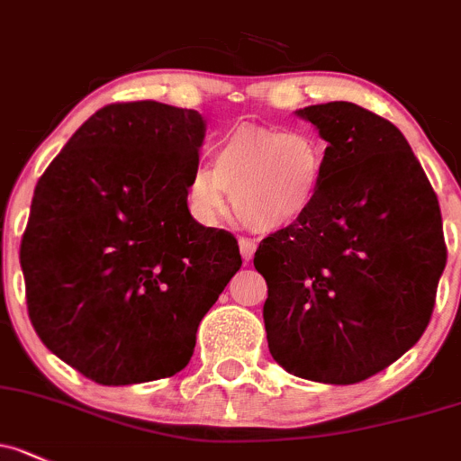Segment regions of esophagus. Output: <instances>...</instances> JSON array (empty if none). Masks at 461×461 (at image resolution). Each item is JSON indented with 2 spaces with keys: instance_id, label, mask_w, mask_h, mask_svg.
<instances>
[{
  "instance_id": "34e87169",
  "label": "esophagus",
  "mask_w": 461,
  "mask_h": 461,
  "mask_svg": "<svg viewBox=\"0 0 461 461\" xmlns=\"http://www.w3.org/2000/svg\"><path fill=\"white\" fill-rule=\"evenodd\" d=\"M239 247H240V256H243V260H251V256H254L256 251V243L251 239H240L239 240Z\"/></svg>"
}]
</instances>
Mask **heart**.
Segmentation results:
<instances>
[{
  "label": "heart",
  "instance_id": "1",
  "mask_svg": "<svg viewBox=\"0 0 461 461\" xmlns=\"http://www.w3.org/2000/svg\"><path fill=\"white\" fill-rule=\"evenodd\" d=\"M327 143L307 128L239 125L218 143L214 169L198 167L187 183V203L203 222L227 214L254 231H278L303 221L322 194Z\"/></svg>",
  "mask_w": 461,
  "mask_h": 461
}]
</instances>
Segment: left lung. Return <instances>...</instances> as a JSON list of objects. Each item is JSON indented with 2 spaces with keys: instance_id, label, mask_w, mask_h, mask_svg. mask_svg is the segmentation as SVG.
<instances>
[{
  "instance_id": "8db88e82",
  "label": "left lung",
  "mask_w": 461,
  "mask_h": 461,
  "mask_svg": "<svg viewBox=\"0 0 461 461\" xmlns=\"http://www.w3.org/2000/svg\"><path fill=\"white\" fill-rule=\"evenodd\" d=\"M327 141L313 210L258 245L269 351L294 375L356 384L429 327L447 265L439 203L404 134L348 101L309 105Z\"/></svg>"
}]
</instances>
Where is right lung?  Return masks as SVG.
<instances>
[{"label": "right lung", "mask_w": 461, "mask_h": 461, "mask_svg": "<svg viewBox=\"0 0 461 461\" xmlns=\"http://www.w3.org/2000/svg\"><path fill=\"white\" fill-rule=\"evenodd\" d=\"M205 121L158 101L110 104L39 178L19 249L28 316L96 384L169 377L231 276L239 243L187 210Z\"/></svg>", "instance_id": "right-lung-1"}]
</instances>
